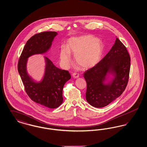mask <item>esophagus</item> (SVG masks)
Listing matches in <instances>:
<instances>
[{"instance_id":"obj_1","label":"esophagus","mask_w":147,"mask_h":147,"mask_svg":"<svg viewBox=\"0 0 147 147\" xmlns=\"http://www.w3.org/2000/svg\"><path fill=\"white\" fill-rule=\"evenodd\" d=\"M72 76H73L74 78L76 79V78H78L79 77V74L78 73H73L72 74Z\"/></svg>"}]
</instances>
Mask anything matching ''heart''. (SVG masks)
Wrapping results in <instances>:
<instances>
[{
    "label": "heart",
    "mask_w": 147,
    "mask_h": 147,
    "mask_svg": "<svg viewBox=\"0 0 147 147\" xmlns=\"http://www.w3.org/2000/svg\"><path fill=\"white\" fill-rule=\"evenodd\" d=\"M104 52L102 42L94 36L86 35L70 38L67 46H62L59 58L64 68L68 67L71 54L74 55L75 62L83 69L94 67L101 60Z\"/></svg>",
    "instance_id": "b5f03b06"
}]
</instances>
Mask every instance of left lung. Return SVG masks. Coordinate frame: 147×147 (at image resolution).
I'll use <instances>...</instances> for the list:
<instances>
[{"label":"left lung","instance_id":"left-lung-1","mask_svg":"<svg viewBox=\"0 0 147 147\" xmlns=\"http://www.w3.org/2000/svg\"><path fill=\"white\" fill-rule=\"evenodd\" d=\"M130 61L126 47L116 37L109 53L84 72L87 84L86 100L90 105L103 107L121 95L128 83Z\"/></svg>","mask_w":147,"mask_h":147}]
</instances>
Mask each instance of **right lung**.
<instances>
[{
  "instance_id": "obj_1",
  "label": "right lung",
  "mask_w": 147,
  "mask_h": 147,
  "mask_svg": "<svg viewBox=\"0 0 147 147\" xmlns=\"http://www.w3.org/2000/svg\"><path fill=\"white\" fill-rule=\"evenodd\" d=\"M57 34L56 32L47 31L32 36L24 47L18 65L28 96L35 102L49 109H56L63 102V86L70 79V74L68 71L57 68L47 57H44V74L41 80L37 82L29 75L27 63L30 57L47 53Z\"/></svg>"
}]
</instances>
